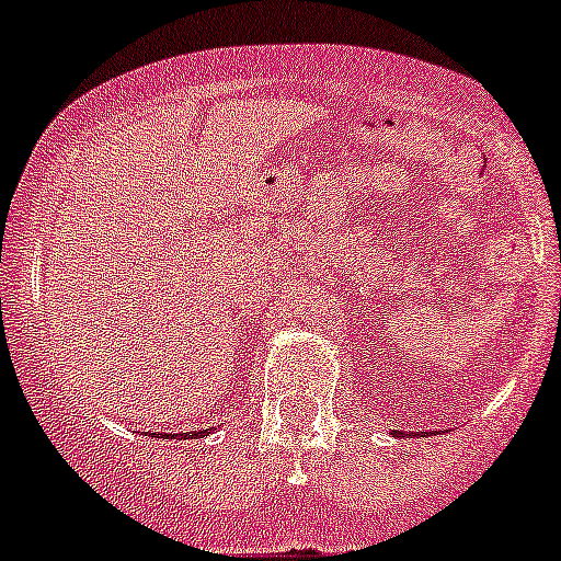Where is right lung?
I'll use <instances>...</instances> for the list:
<instances>
[{
	"label": "right lung",
	"instance_id": "add662e5",
	"mask_svg": "<svg viewBox=\"0 0 561 561\" xmlns=\"http://www.w3.org/2000/svg\"><path fill=\"white\" fill-rule=\"evenodd\" d=\"M208 432H190V434H175V437H181V439H190V437H206ZM157 437H165V439H173V434H157Z\"/></svg>",
	"mask_w": 561,
	"mask_h": 561
}]
</instances>
